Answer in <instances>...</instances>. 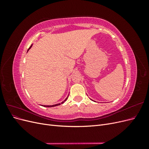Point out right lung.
Here are the masks:
<instances>
[{
    "mask_svg": "<svg viewBox=\"0 0 149 149\" xmlns=\"http://www.w3.org/2000/svg\"><path fill=\"white\" fill-rule=\"evenodd\" d=\"M31 46H32V45H31V46L30 47V48H29V49H28V51L29 50V49H30V48L31 47ZM28 51H27V52H28ZM67 99H68V97L65 99V100L64 101H63L62 102H61V104H63V102H64L65 101H66V100H67ZM61 104L60 103V104H55V105H52V106H44V107H54V106H58V105H60V104Z\"/></svg>",
    "mask_w": 149,
    "mask_h": 149,
    "instance_id": "obj_1",
    "label": "right lung"
}]
</instances>
